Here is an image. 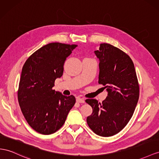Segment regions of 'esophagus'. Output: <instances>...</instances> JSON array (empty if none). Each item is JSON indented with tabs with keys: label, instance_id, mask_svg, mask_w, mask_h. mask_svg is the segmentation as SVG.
Masks as SVG:
<instances>
[{
	"label": "esophagus",
	"instance_id": "obj_1",
	"mask_svg": "<svg viewBox=\"0 0 159 159\" xmlns=\"http://www.w3.org/2000/svg\"><path fill=\"white\" fill-rule=\"evenodd\" d=\"M76 101L79 103H84V99L83 98H80V97H76Z\"/></svg>",
	"mask_w": 159,
	"mask_h": 159
}]
</instances>
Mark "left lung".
I'll use <instances>...</instances> for the list:
<instances>
[{
  "mask_svg": "<svg viewBox=\"0 0 159 159\" xmlns=\"http://www.w3.org/2000/svg\"><path fill=\"white\" fill-rule=\"evenodd\" d=\"M95 54L99 59V84L108 95L102 103L85 100L93 108L87 122L97 135L109 137L120 132L131 119L139 99V84L132 59L120 49L103 43Z\"/></svg>",
  "mask_w": 159,
  "mask_h": 159,
  "instance_id": "8db88e82",
  "label": "left lung"
}]
</instances>
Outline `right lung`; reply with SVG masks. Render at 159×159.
Returning <instances> with one entry per match:
<instances>
[{"mask_svg":"<svg viewBox=\"0 0 159 159\" xmlns=\"http://www.w3.org/2000/svg\"><path fill=\"white\" fill-rule=\"evenodd\" d=\"M75 44L50 43L33 53L24 64L17 92L23 115L37 132L54 134L64 125L76 102L75 96L53 90L63 75L64 64Z\"/></svg>","mask_w":159,"mask_h":159,"instance_id":"right-lung-1","label":"right lung"}]
</instances>
